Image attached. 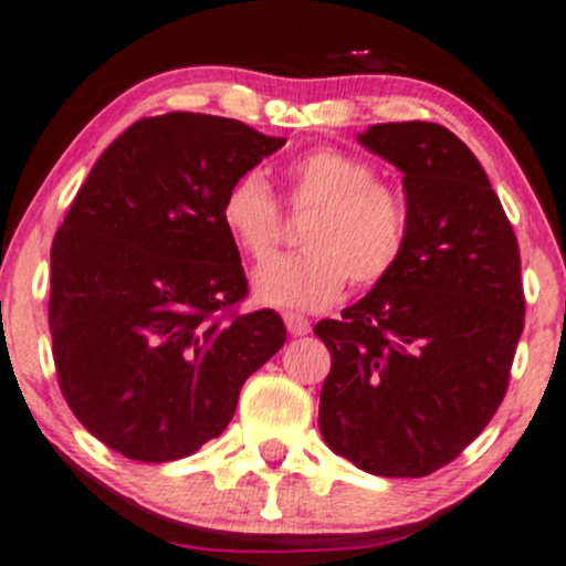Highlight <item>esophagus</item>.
I'll return each instance as SVG.
<instances>
[{"instance_id":"esophagus-1","label":"esophagus","mask_w":566,"mask_h":566,"mask_svg":"<svg viewBox=\"0 0 566 566\" xmlns=\"http://www.w3.org/2000/svg\"><path fill=\"white\" fill-rule=\"evenodd\" d=\"M283 321H285V328H289V334H294V336H304V334H310V321L304 315H296V313H285L283 315Z\"/></svg>"}]
</instances>
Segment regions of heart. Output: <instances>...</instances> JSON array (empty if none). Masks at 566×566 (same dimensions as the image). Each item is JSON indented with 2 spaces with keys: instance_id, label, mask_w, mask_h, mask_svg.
Masks as SVG:
<instances>
[{
  "instance_id": "obj_1",
  "label": "heart",
  "mask_w": 566,
  "mask_h": 566,
  "mask_svg": "<svg viewBox=\"0 0 566 566\" xmlns=\"http://www.w3.org/2000/svg\"><path fill=\"white\" fill-rule=\"evenodd\" d=\"M291 206L310 211L302 232L307 253L277 256L251 275L253 300L264 307L315 313L342 296L347 281L374 285L396 270L409 240V208L390 184L374 179L360 157L321 146L289 165ZM221 224L249 259L272 253L281 211L259 170L238 176L221 200Z\"/></svg>"
}]
</instances>
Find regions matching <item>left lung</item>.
Here are the masks:
<instances>
[{
	"instance_id": "left-lung-1",
	"label": "left lung",
	"mask_w": 566,
	"mask_h": 566,
	"mask_svg": "<svg viewBox=\"0 0 566 566\" xmlns=\"http://www.w3.org/2000/svg\"><path fill=\"white\" fill-rule=\"evenodd\" d=\"M358 142L403 174L409 240L385 281L315 326L332 353L317 422L360 471L420 479L503 403L524 332L522 256L484 168L452 130L382 123Z\"/></svg>"
}]
</instances>
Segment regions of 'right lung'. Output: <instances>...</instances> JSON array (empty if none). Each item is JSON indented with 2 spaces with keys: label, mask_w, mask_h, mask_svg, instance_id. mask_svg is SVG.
Listing matches in <instances>:
<instances>
[{
  "label": "right lung",
  "mask_w": 566,
  "mask_h": 566,
  "mask_svg": "<svg viewBox=\"0 0 566 566\" xmlns=\"http://www.w3.org/2000/svg\"><path fill=\"white\" fill-rule=\"evenodd\" d=\"M285 138L213 114L133 123L106 146L50 249L59 385L87 433L138 462L224 433L240 387L285 342L249 291L221 200Z\"/></svg>",
  "instance_id": "right-lung-1"
}]
</instances>
